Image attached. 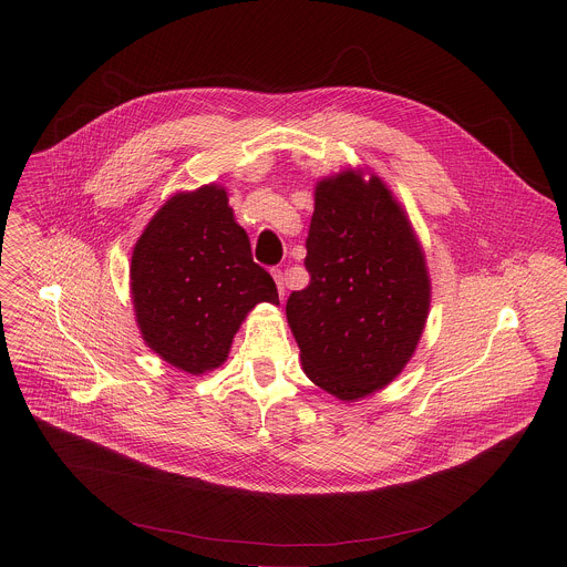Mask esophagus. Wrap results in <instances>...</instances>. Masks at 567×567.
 Listing matches in <instances>:
<instances>
[{
	"label": "esophagus",
	"mask_w": 567,
	"mask_h": 567,
	"mask_svg": "<svg viewBox=\"0 0 567 567\" xmlns=\"http://www.w3.org/2000/svg\"><path fill=\"white\" fill-rule=\"evenodd\" d=\"M272 277H275V281H277V290H279V295L284 297L286 295V277H284V270H272Z\"/></svg>",
	"instance_id": "obj_1"
}]
</instances>
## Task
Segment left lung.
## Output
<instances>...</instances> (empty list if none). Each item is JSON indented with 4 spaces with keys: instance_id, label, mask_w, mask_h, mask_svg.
<instances>
[{
    "instance_id": "obj_1",
    "label": "left lung",
    "mask_w": 567,
    "mask_h": 567,
    "mask_svg": "<svg viewBox=\"0 0 567 567\" xmlns=\"http://www.w3.org/2000/svg\"><path fill=\"white\" fill-rule=\"evenodd\" d=\"M310 284L286 315L308 378L351 402L384 389L410 360L430 308L425 259L384 183L351 169L315 194Z\"/></svg>"
}]
</instances>
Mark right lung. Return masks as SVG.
Listing matches in <instances>:
<instances>
[{
    "instance_id": "1",
    "label": "right lung",
    "mask_w": 567,
    "mask_h": 567,
    "mask_svg": "<svg viewBox=\"0 0 567 567\" xmlns=\"http://www.w3.org/2000/svg\"><path fill=\"white\" fill-rule=\"evenodd\" d=\"M131 292L146 344L192 375L227 360L250 308L279 303L218 185L176 194L157 212L133 250Z\"/></svg>"
}]
</instances>
